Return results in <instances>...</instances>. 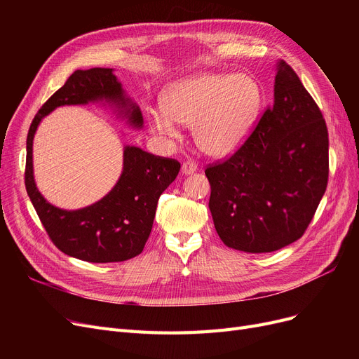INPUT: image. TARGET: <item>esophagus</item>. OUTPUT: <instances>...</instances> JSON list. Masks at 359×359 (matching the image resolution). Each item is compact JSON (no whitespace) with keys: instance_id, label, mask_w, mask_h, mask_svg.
<instances>
[{"instance_id":"1","label":"esophagus","mask_w":359,"mask_h":359,"mask_svg":"<svg viewBox=\"0 0 359 359\" xmlns=\"http://www.w3.org/2000/svg\"><path fill=\"white\" fill-rule=\"evenodd\" d=\"M195 172H198V165H196L195 163H192V161H184V163L182 164V173H183L184 176L194 175Z\"/></svg>"}]
</instances>
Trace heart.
I'll return each mask as SVG.
<instances>
[{
  "mask_svg": "<svg viewBox=\"0 0 359 359\" xmlns=\"http://www.w3.org/2000/svg\"><path fill=\"white\" fill-rule=\"evenodd\" d=\"M262 91L246 74H201L170 86L164 109L148 111L149 128L165 140L180 138V125H194L203 153L225 157L248 140L259 116Z\"/></svg>",
  "mask_w": 359,
  "mask_h": 359,
  "instance_id": "1",
  "label": "heart"
}]
</instances>
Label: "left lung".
<instances>
[{"label": "left lung", "mask_w": 359, "mask_h": 359, "mask_svg": "<svg viewBox=\"0 0 359 359\" xmlns=\"http://www.w3.org/2000/svg\"><path fill=\"white\" fill-rule=\"evenodd\" d=\"M210 211L225 246L279 250L304 234L329 177V135L316 102L279 60L273 104L227 161L205 170Z\"/></svg>", "instance_id": "left-lung-1"}]
</instances>
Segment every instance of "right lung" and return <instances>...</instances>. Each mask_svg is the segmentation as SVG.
I'll return each mask as SVG.
<instances>
[{
  "label": "right lung",
  "mask_w": 359,
  "mask_h": 359,
  "mask_svg": "<svg viewBox=\"0 0 359 359\" xmlns=\"http://www.w3.org/2000/svg\"><path fill=\"white\" fill-rule=\"evenodd\" d=\"M97 104L132 129H142L140 106L123 90L113 68L77 69L41 107L27 134L26 191L49 237L65 255L91 263L123 262L140 255L153 229L157 202L179 175L176 160L156 157L135 145L123 147L122 173L97 202L79 210L52 205L33 173V140L41 122L60 106Z\"/></svg>",
  "instance_id": "obj_1"
}]
</instances>
